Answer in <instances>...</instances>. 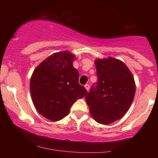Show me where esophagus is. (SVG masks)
<instances>
[{
	"mask_svg": "<svg viewBox=\"0 0 158 158\" xmlns=\"http://www.w3.org/2000/svg\"><path fill=\"white\" fill-rule=\"evenodd\" d=\"M85 88H86V90H88H88H89V88H90V85H88V84H86V85H85Z\"/></svg>",
	"mask_w": 158,
	"mask_h": 158,
	"instance_id": "34e87169",
	"label": "esophagus"
}]
</instances>
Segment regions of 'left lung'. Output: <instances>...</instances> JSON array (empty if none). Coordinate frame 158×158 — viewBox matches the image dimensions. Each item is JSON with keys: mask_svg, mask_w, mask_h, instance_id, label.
<instances>
[{"mask_svg": "<svg viewBox=\"0 0 158 158\" xmlns=\"http://www.w3.org/2000/svg\"><path fill=\"white\" fill-rule=\"evenodd\" d=\"M97 82L85 96L93 118L100 124H110L128 111L135 94V82L129 69L114 58L97 59Z\"/></svg>", "mask_w": 158, "mask_h": 158, "instance_id": "obj_1", "label": "left lung"}]
</instances>
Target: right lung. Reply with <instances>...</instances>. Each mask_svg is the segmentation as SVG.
<instances>
[{"instance_id": "right-lung-1", "label": "right lung", "mask_w": 158, "mask_h": 158, "mask_svg": "<svg viewBox=\"0 0 158 158\" xmlns=\"http://www.w3.org/2000/svg\"><path fill=\"white\" fill-rule=\"evenodd\" d=\"M75 59L68 51L49 56L32 73L30 93L36 110L47 119L58 121L69 114L72 105L88 93L79 83Z\"/></svg>"}]
</instances>
